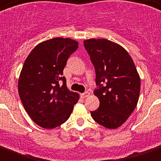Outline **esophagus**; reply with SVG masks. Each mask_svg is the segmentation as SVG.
I'll list each match as a JSON object with an SVG mask.
<instances>
[{"label":"esophagus","mask_w":161,"mask_h":161,"mask_svg":"<svg viewBox=\"0 0 161 161\" xmlns=\"http://www.w3.org/2000/svg\"><path fill=\"white\" fill-rule=\"evenodd\" d=\"M89 96V92H83V93L81 94V97L82 98H85V97H87Z\"/></svg>","instance_id":"obj_1"}]
</instances>
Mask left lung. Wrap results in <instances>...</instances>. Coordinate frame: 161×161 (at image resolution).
<instances>
[{
  "instance_id": "left-lung-1",
  "label": "left lung",
  "mask_w": 161,
  "mask_h": 161,
  "mask_svg": "<svg viewBox=\"0 0 161 161\" xmlns=\"http://www.w3.org/2000/svg\"><path fill=\"white\" fill-rule=\"evenodd\" d=\"M95 68L94 94L99 108L91 112L93 120L108 129L121 126L138 103L141 78L132 58L123 47L106 39L83 41Z\"/></svg>"
}]
</instances>
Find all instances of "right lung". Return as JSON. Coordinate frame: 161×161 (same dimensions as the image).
<instances>
[{"instance_id":"obj_1","label":"right lung","mask_w":161,"mask_h":161,"mask_svg":"<svg viewBox=\"0 0 161 161\" xmlns=\"http://www.w3.org/2000/svg\"><path fill=\"white\" fill-rule=\"evenodd\" d=\"M78 48L76 40L53 38L40 43L26 58L18 81V92L32 121L52 129L70 117L79 95L68 89L64 69Z\"/></svg>"}]
</instances>
